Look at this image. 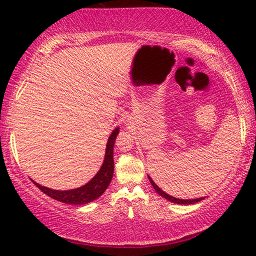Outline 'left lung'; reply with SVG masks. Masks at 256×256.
Segmentation results:
<instances>
[{
	"label": "left lung",
	"mask_w": 256,
	"mask_h": 256,
	"mask_svg": "<svg viewBox=\"0 0 256 256\" xmlns=\"http://www.w3.org/2000/svg\"><path fill=\"white\" fill-rule=\"evenodd\" d=\"M149 180L150 183H152V185L154 186V188H155L156 192L158 194L162 196V197H164L166 199H168V200L172 202H176V204H184V205H188V204H194V202H198L202 200L204 198H197V199H186V200H184V199H178V198H174V197H171V196H169L168 194H166L163 190H160V188L157 186V185L154 183V180H152V178L149 177Z\"/></svg>",
	"instance_id": "left-lung-1"
}]
</instances>
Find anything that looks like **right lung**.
Returning a JSON list of instances; mask_svg holds the SVG:
<instances>
[{
    "instance_id": "obj_1",
    "label": "right lung",
    "mask_w": 256,
    "mask_h": 256,
    "mask_svg": "<svg viewBox=\"0 0 256 256\" xmlns=\"http://www.w3.org/2000/svg\"><path fill=\"white\" fill-rule=\"evenodd\" d=\"M118 134V128L112 132L107 142L106 148V155H104V160L102 166L99 170L94 178H92L88 183L84 185L82 188H74V190H68V191H58V190H51L42 185L37 184L34 182V184L43 191L45 194L48 197L56 199V200L65 202V204L70 205H82L87 204V202L96 200L99 198L101 194L106 191V188L110 185L112 178H113L114 172V160H113V146L116 135Z\"/></svg>"
}]
</instances>
